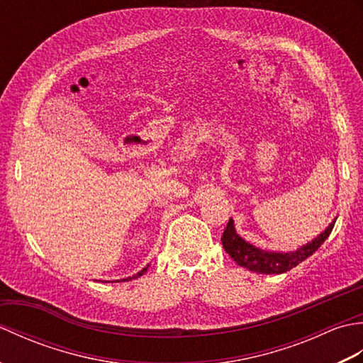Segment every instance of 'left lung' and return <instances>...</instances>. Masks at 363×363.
Segmentation results:
<instances>
[{
  "mask_svg": "<svg viewBox=\"0 0 363 363\" xmlns=\"http://www.w3.org/2000/svg\"><path fill=\"white\" fill-rule=\"evenodd\" d=\"M335 220L337 218L330 221L329 226L309 243L299 246V248L295 251L281 252V251L260 250L257 246L246 242L245 238H242L237 234L234 220L229 218L225 233L221 235V243H223V248H225V251L229 254V256L233 257L238 265L250 269V272L262 273V274H281V273L289 272V269L296 267L298 264H301V262L312 256V254L323 245V242L329 237L330 230H333L335 225Z\"/></svg>",
  "mask_w": 363,
  "mask_h": 363,
  "instance_id": "left-lung-1",
  "label": "left lung"
}]
</instances>
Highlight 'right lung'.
<instances>
[{"label": "right lung", "mask_w": 363, "mask_h": 363, "mask_svg": "<svg viewBox=\"0 0 363 363\" xmlns=\"http://www.w3.org/2000/svg\"><path fill=\"white\" fill-rule=\"evenodd\" d=\"M148 267H150V264H148V265H146L145 268H142V269H140V272H138V273H135L134 276H129V277H126V279H121V281H133V279H137V277H138V276H142V274H145V273H146V269H148Z\"/></svg>", "instance_id": "obj_1"}]
</instances>
